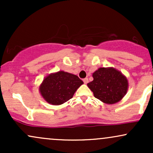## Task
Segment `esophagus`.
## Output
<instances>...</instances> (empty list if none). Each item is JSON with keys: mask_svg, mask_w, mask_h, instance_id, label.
<instances>
[{"mask_svg": "<svg viewBox=\"0 0 153 153\" xmlns=\"http://www.w3.org/2000/svg\"><path fill=\"white\" fill-rule=\"evenodd\" d=\"M83 80L84 83H85V84H87V83H88V79L87 78H84V79H83V80Z\"/></svg>", "mask_w": 153, "mask_h": 153, "instance_id": "1", "label": "esophagus"}]
</instances>
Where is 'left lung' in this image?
<instances>
[{"label": "left lung", "instance_id": "8db88e82", "mask_svg": "<svg viewBox=\"0 0 153 153\" xmlns=\"http://www.w3.org/2000/svg\"><path fill=\"white\" fill-rule=\"evenodd\" d=\"M94 80L87 84L95 98L106 104L120 101L128 91L127 77L114 68H99L93 73Z\"/></svg>", "mask_w": 153, "mask_h": 153}]
</instances>
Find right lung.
<instances>
[{"label":"right lung","mask_w":153,"mask_h":153,"mask_svg":"<svg viewBox=\"0 0 153 153\" xmlns=\"http://www.w3.org/2000/svg\"><path fill=\"white\" fill-rule=\"evenodd\" d=\"M82 84L83 82L77 75L60 71L45 77L39 91L47 103L58 106L72 99Z\"/></svg>","instance_id":"obj_1"}]
</instances>
